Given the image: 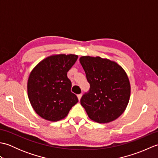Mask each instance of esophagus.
<instances>
[{
	"label": "esophagus",
	"instance_id": "esophagus-1",
	"mask_svg": "<svg viewBox=\"0 0 158 158\" xmlns=\"http://www.w3.org/2000/svg\"><path fill=\"white\" fill-rule=\"evenodd\" d=\"M81 96H82V94H78V95H77V97H78V99H79V100H81Z\"/></svg>",
	"mask_w": 158,
	"mask_h": 158
}]
</instances>
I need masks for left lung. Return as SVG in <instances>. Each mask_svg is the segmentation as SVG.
<instances>
[{
  "mask_svg": "<svg viewBox=\"0 0 158 158\" xmlns=\"http://www.w3.org/2000/svg\"><path fill=\"white\" fill-rule=\"evenodd\" d=\"M80 63L90 85L81 105L92 120L113 122L126 110L130 96V83L125 70L115 62L99 56H82Z\"/></svg>",
  "mask_w": 158,
  "mask_h": 158,
  "instance_id": "obj_1",
  "label": "left lung"
}]
</instances>
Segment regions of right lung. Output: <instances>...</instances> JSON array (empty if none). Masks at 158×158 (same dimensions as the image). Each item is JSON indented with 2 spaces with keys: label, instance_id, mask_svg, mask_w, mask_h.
<instances>
[{
  "label": "right lung",
  "instance_id": "right-lung-1",
  "mask_svg": "<svg viewBox=\"0 0 158 158\" xmlns=\"http://www.w3.org/2000/svg\"><path fill=\"white\" fill-rule=\"evenodd\" d=\"M78 58L75 54L49 56L40 62L30 74L28 96L35 111L42 118L57 122L64 118L78 102L70 91L67 72Z\"/></svg>",
  "mask_w": 158,
  "mask_h": 158
}]
</instances>
